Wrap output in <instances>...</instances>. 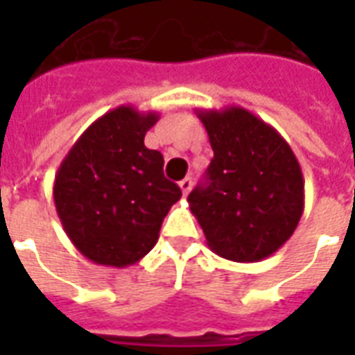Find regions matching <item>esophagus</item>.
Here are the masks:
<instances>
[{"mask_svg": "<svg viewBox=\"0 0 355 355\" xmlns=\"http://www.w3.org/2000/svg\"><path fill=\"white\" fill-rule=\"evenodd\" d=\"M178 186H180L182 193H184V196H188V193H190V190H192V178H184V180H180V182H178Z\"/></svg>", "mask_w": 355, "mask_h": 355, "instance_id": "1", "label": "esophagus"}]
</instances>
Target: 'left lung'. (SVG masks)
I'll use <instances>...</instances> for the list:
<instances>
[{"mask_svg":"<svg viewBox=\"0 0 355 355\" xmlns=\"http://www.w3.org/2000/svg\"><path fill=\"white\" fill-rule=\"evenodd\" d=\"M215 157L207 182L188 196L209 249L259 262L293 236L304 211V178L289 142L241 106L196 110Z\"/></svg>","mask_w":355,"mask_h":355,"instance_id":"1","label":"left lung"}]
</instances>
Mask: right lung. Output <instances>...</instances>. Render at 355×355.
I'll use <instances>...</instances> for the list:
<instances>
[{"label": "right lung", "mask_w": 355, "mask_h": 355, "mask_svg": "<svg viewBox=\"0 0 355 355\" xmlns=\"http://www.w3.org/2000/svg\"><path fill=\"white\" fill-rule=\"evenodd\" d=\"M157 112L117 106L89 125L60 163L53 198L66 236L85 259L125 268L157 243L180 188L163 177V155L144 146Z\"/></svg>", "instance_id": "1"}]
</instances>
